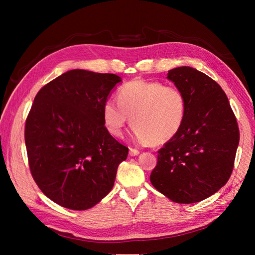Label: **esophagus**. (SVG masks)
I'll list each match as a JSON object with an SVG mask.
<instances>
[{
    "label": "esophagus",
    "instance_id": "1",
    "mask_svg": "<svg viewBox=\"0 0 255 255\" xmlns=\"http://www.w3.org/2000/svg\"><path fill=\"white\" fill-rule=\"evenodd\" d=\"M139 153H140V151L137 150V149H134V148H130V149H129V154H130L131 156L138 155Z\"/></svg>",
    "mask_w": 255,
    "mask_h": 255
}]
</instances>
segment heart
Returning <instances> with one entry per match:
<instances>
[{
    "instance_id": "1",
    "label": "heart",
    "mask_w": 255,
    "mask_h": 255,
    "mask_svg": "<svg viewBox=\"0 0 255 255\" xmlns=\"http://www.w3.org/2000/svg\"><path fill=\"white\" fill-rule=\"evenodd\" d=\"M117 95L118 102L103 104V122L112 136L122 137L130 118L134 138L142 144H164L182 129L187 104L176 86L136 79L124 84Z\"/></svg>"
}]
</instances>
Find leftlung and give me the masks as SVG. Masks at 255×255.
Wrapping results in <instances>:
<instances>
[{
	"instance_id": "8db88e82",
	"label": "left lung",
	"mask_w": 255,
	"mask_h": 255,
	"mask_svg": "<svg viewBox=\"0 0 255 255\" xmlns=\"http://www.w3.org/2000/svg\"><path fill=\"white\" fill-rule=\"evenodd\" d=\"M167 79L186 97L177 136L158 151L151 184L169 199L193 204L218 192L234 170L240 132L228 97L208 75L191 67L172 69Z\"/></svg>"
}]
</instances>
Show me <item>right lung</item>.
I'll return each mask as SVG.
<instances>
[{
    "instance_id": "obj_1",
    "label": "right lung",
    "mask_w": 255,
    "mask_h": 255,
    "mask_svg": "<svg viewBox=\"0 0 255 255\" xmlns=\"http://www.w3.org/2000/svg\"><path fill=\"white\" fill-rule=\"evenodd\" d=\"M122 79L75 69L38 92L26 118L32 178L52 202L86 210L111 192L128 148L103 122V104Z\"/></svg>"
}]
</instances>
